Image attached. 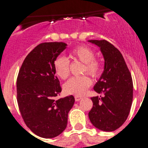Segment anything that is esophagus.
Instances as JSON below:
<instances>
[{
    "label": "esophagus",
    "mask_w": 148,
    "mask_h": 148,
    "mask_svg": "<svg viewBox=\"0 0 148 148\" xmlns=\"http://www.w3.org/2000/svg\"><path fill=\"white\" fill-rule=\"evenodd\" d=\"M82 99V97H81V96H78V95L75 96V101H80Z\"/></svg>",
    "instance_id": "34e87169"
}]
</instances>
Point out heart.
<instances>
[{
  "mask_svg": "<svg viewBox=\"0 0 148 148\" xmlns=\"http://www.w3.org/2000/svg\"><path fill=\"white\" fill-rule=\"evenodd\" d=\"M95 53L87 46H78L70 53V58L73 61H78L84 64L82 73H87L92 78L100 75L102 66L101 63L94 58ZM56 74L60 78L65 80L70 75V62L63 56H58L53 62ZM91 85V80L87 75L73 77L64 85V90L69 95H82Z\"/></svg>",
  "mask_w": 148,
  "mask_h": 148,
  "instance_id": "b5f03b06",
  "label": "heart"
}]
</instances>
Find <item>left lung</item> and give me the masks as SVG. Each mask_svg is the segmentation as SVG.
Here are the masks:
<instances>
[{"mask_svg": "<svg viewBox=\"0 0 148 148\" xmlns=\"http://www.w3.org/2000/svg\"><path fill=\"white\" fill-rule=\"evenodd\" d=\"M88 41L100 48L104 59V71L93 88L103 95L91 98L93 106L89 119L99 130L113 131L130 113L133 92L131 74L121 53L113 44L105 40Z\"/></svg>", "mask_w": 148, "mask_h": 148, "instance_id": "obj_1", "label": "left lung"}]
</instances>
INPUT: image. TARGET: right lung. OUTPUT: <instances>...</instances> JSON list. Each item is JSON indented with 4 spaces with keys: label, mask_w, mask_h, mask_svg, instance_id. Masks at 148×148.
Returning <instances> with one entry per match:
<instances>
[{
    "label": "right lung",
    "mask_w": 148,
    "mask_h": 148,
    "mask_svg": "<svg viewBox=\"0 0 148 148\" xmlns=\"http://www.w3.org/2000/svg\"><path fill=\"white\" fill-rule=\"evenodd\" d=\"M66 45L38 44L27 55L17 78V101L22 118L32 132L42 138H54L65 130L68 113L75 102L73 95L56 98L61 87L53 62Z\"/></svg>",
    "instance_id": "1"
}]
</instances>
